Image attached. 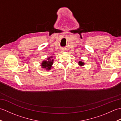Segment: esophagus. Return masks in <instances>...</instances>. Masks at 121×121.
<instances>
[{"mask_svg": "<svg viewBox=\"0 0 121 121\" xmlns=\"http://www.w3.org/2000/svg\"><path fill=\"white\" fill-rule=\"evenodd\" d=\"M65 50H62V51H65Z\"/></svg>", "mask_w": 121, "mask_h": 121, "instance_id": "34e87169", "label": "esophagus"}]
</instances>
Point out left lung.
Wrapping results in <instances>:
<instances>
[{
  "label": "left lung",
  "instance_id": "left-lung-1",
  "mask_svg": "<svg viewBox=\"0 0 121 121\" xmlns=\"http://www.w3.org/2000/svg\"><path fill=\"white\" fill-rule=\"evenodd\" d=\"M78 65H81V66H83V65H84V63L83 62H82V61H79Z\"/></svg>",
  "mask_w": 121,
  "mask_h": 121
}]
</instances>
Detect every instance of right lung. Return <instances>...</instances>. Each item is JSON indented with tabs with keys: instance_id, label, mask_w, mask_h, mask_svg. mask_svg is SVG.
I'll return each instance as SVG.
<instances>
[{
	"instance_id": "1",
	"label": "right lung",
	"mask_w": 121,
	"mask_h": 121,
	"mask_svg": "<svg viewBox=\"0 0 121 121\" xmlns=\"http://www.w3.org/2000/svg\"><path fill=\"white\" fill-rule=\"evenodd\" d=\"M52 58V56H50V57L48 58L47 60L43 61L41 65L42 66V68L43 69H45L46 70H49L51 69V66H52L53 62V59H51Z\"/></svg>"
}]
</instances>
